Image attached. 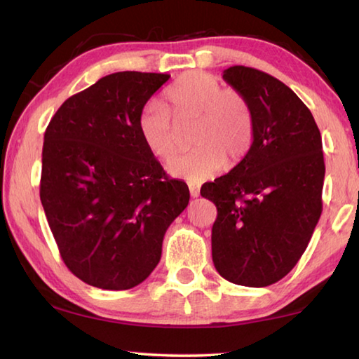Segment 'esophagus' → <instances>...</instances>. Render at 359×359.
I'll return each mask as SVG.
<instances>
[{"label": "esophagus", "mask_w": 359, "mask_h": 359, "mask_svg": "<svg viewBox=\"0 0 359 359\" xmlns=\"http://www.w3.org/2000/svg\"><path fill=\"white\" fill-rule=\"evenodd\" d=\"M190 194H191V198H198L199 196V188L194 187V185H190Z\"/></svg>", "instance_id": "esophagus-1"}]
</instances>
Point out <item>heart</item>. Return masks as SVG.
Wrapping results in <instances>:
<instances>
[{
  "instance_id": "b5f03b06",
  "label": "heart",
  "mask_w": 359,
  "mask_h": 359,
  "mask_svg": "<svg viewBox=\"0 0 359 359\" xmlns=\"http://www.w3.org/2000/svg\"><path fill=\"white\" fill-rule=\"evenodd\" d=\"M165 97L169 109L157 100L147 102L141 108L136 128L147 151L154 157L168 160L177 147L174 121H196L191 142L198 147L168 165V171L175 177L201 184L218 174L224 165H237L250 152L254 114L242 93L223 89L218 78L205 72H188L166 89Z\"/></svg>"
}]
</instances>
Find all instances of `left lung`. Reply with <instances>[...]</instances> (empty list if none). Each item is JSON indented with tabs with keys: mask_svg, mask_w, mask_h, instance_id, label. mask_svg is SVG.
I'll return each instance as SVG.
<instances>
[{
	"mask_svg": "<svg viewBox=\"0 0 359 359\" xmlns=\"http://www.w3.org/2000/svg\"><path fill=\"white\" fill-rule=\"evenodd\" d=\"M223 78L250 102L254 140L231 172L201 188L218 210L212 259L229 283L266 287L297 265L322 215V136L309 108L278 78L245 66Z\"/></svg>",
	"mask_w": 359,
	"mask_h": 359,
	"instance_id": "8db88e82",
	"label": "left lung"
}]
</instances>
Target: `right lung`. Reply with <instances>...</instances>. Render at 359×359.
Returning <instances> with one entry per match:
<instances>
[{
  "label": "right lung",
  "instance_id": "right-lung-1",
  "mask_svg": "<svg viewBox=\"0 0 359 359\" xmlns=\"http://www.w3.org/2000/svg\"><path fill=\"white\" fill-rule=\"evenodd\" d=\"M168 74L117 72L62 103L43 136L41 201L57 250L83 283L141 284L190 190L169 179L140 138L141 108Z\"/></svg>",
  "mask_w": 359,
  "mask_h": 359
}]
</instances>
